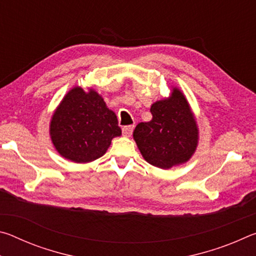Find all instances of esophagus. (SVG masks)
<instances>
[{"label": "esophagus", "mask_w": 256, "mask_h": 256, "mask_svg": "<svg viewBox=\"0 0 256 256\" xmlns=\"http://www.w3.org/2000/svg\"><path fill=\"white\" fill-rule=\"evenodd\" d=\"M133 128H134L133 125H126V126H124L122 128L123 134H124L125 136H130L132 134V132H133Z\"/></svg>", "instance_id": "34e87169"}]
</instances>
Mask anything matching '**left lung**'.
<instances>
[{
    "label": "left lung",
    "mask_w": 256,
    "mask_h": 256,
    "mask_svg": "<svg viewBox=\"0 0 256 256\" xmlns=\"http://www.w3.org/2000/svg\"><path fill=\"white\" fill-rule=\"evenodd\" d=\"M150 112L152 120L138 123L133 132L144 158L162 170L188 162L196 148L198 128L184 94L172 89V96L156 102Z\"/></svg>",
    "instance_id": "8db88e82"
}]
</instances>
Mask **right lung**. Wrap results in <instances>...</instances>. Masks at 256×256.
I'll return each mask as SVG.
<instances>
[{
	"mask_svg": "<svg viewBox=\"0 0 256 256\" xmlns=\"http://www.w3.org/2000/svg\"><path fill=\"white\" fill-rule=\"evenodd\" d=\"M122 134L115 112L104 99L79 86L72 89L60 104L50 122V136L56 150L74 162L100 158L112 138Z\"/></svg>",
	"mask_w": 256,
	"mask_h": 256,
	"instance_id": "right-lung-1",
	"label": "right lung"
}]
</instances>
